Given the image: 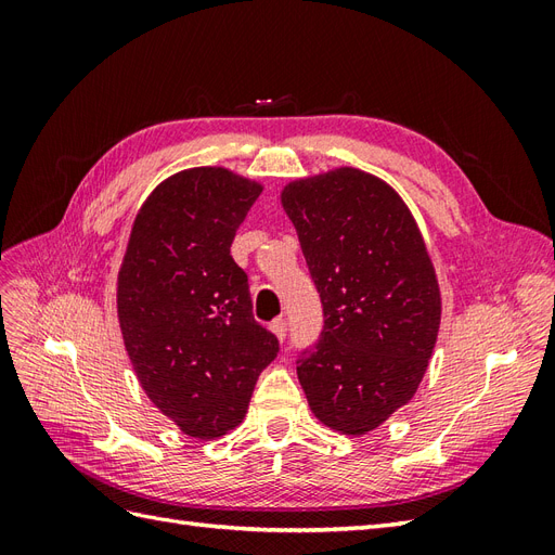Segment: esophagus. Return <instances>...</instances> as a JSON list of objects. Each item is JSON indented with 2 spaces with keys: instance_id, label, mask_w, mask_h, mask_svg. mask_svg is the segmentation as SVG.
Here are the masks:
<instances>
[{
  "instance_id": "obj_1",
  "label": "esophagus",
  "mask_w": 555,
  "mask_h": 555,
  "mask_svg": "<svg viewBox=\"0 0 555 555\" xmlns=\"http://www.w3.org/2000/svg\"><path fill=\"white\" fill-rule=\"evenodd\" d=\"M271 331L275 333V338H278L280 343H284V340H287V322H284V319H282V317H278V319H275V322L271 324Z\"/></svg>"
}]
</instances>
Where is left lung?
Here are the masks:
<instances>
[{"mask_svg": "<svg viewBox=\"0 0 555 555\" xmlns=\"http://www.w3.org/2000/svg\"><path fill=\"white\" fill-rule=\"evenodd\" d=\"M280 198L324 308L298 382L319 422L365 435L412 400L438 340L426 243L391 184L351 166L294 180Z\"/></svg>", "mask_w": 555, "mask_h": 555, "instance_id": "1", "label": "left lung"}]
</instances>
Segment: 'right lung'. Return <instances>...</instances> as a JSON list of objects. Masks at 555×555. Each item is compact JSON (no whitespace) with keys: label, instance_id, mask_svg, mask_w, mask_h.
Instances as JSON below:
<instances>
[{"label":"right lung","instance_id":"1","mask_svg":"<svg viewBox=\"0 0 555 555\" xmlns=\"http://www.w3.org/2000/svg\"><path fill=\"white\" fill-rule=\"evenodd\" d=\"M261 184L222 166L166 178L133 220L117 319L145 396L190 438L236 428L278 338L251 314L231 243Z\"/></svg>","mask_w":555,"mask_h":555}]
</instances>
